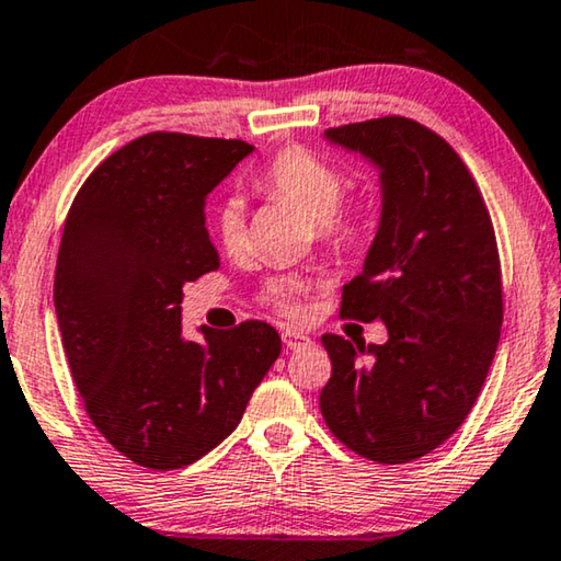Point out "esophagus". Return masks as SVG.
<instances>
[{"instance_id":"obj_1","label":"esophagus","mask_w":561,"mask_h":561,"mask_svg":"<svg viewBox=\"0 0 561 561\" xmlns=\"http://www.w3.org/2000/svg\"><path fill=\"white\" fill-rule=\"evenodd\" d=\"M280 335H283V343H286V348H290V351L310 346V335L304 333V331H298V329H283Z\"/></svg>"}]
</instances>
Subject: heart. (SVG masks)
I'll list each match as a JSON object with an SVG mask.
<instances>
[{"label": "heart", "instance_id": "heart-1", "mask_svg": "<svg viewBox=\"0 0 561 561\" xmlns=\"http://www.w3.org/2000/svg\"><path fill=\"white\" fill-rule=\"evenodd\" d=\"M263 193L280 201H288L304 210L313 220V230L318 240L329 248H348L360 238L366 228L368 203L360 195L343 197L346 178L321 154L293 145L280 150L265 165L257 178ZM215 238L222 251L230 255H240L248 245V210L240 195H230L215 210ZM308 283L296 275H280L265 283L263 300L283 313H296L300 308V293Z\"/></svg>", "mask_w": 561, "mask_h": 561}]
</instances>
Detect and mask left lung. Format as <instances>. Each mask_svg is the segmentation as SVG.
<instances>
[{
  "label": "left lung",
  "instance_id": "8db88e82",
  "mask_svg": "<svg viewBox=\"0 0 561 561\" xmlns=\"http://www.w3.org/2000/svg\"><path fill=\"white\" fill-rule=\"evenodd\" d=\"M381 170V222L341 316L383 321V346L325 333V426L376 463L442 446L479 399L502 333V265L489 210L444 137L389 115L325 130Z\"/></svg>",
  "mask_w": 561,
  "mask_h": 561
}]
</instances>
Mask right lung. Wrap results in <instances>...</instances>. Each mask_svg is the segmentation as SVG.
<instances>
[{
    "label": "right lung",
    "mask_w": 561,
    "mask_h": 561,
    "mask_svg": "<svg viewBox=\"0 0 561 561\" xmlns=\"http://www.w3.org/2000/svg\"><path fill=\"white\" fill-rule=\"evenodd\" d=\"M253 145L148 133L102 160L67 213L55 310L84 411L115 449L170 471L215 449L280 356L263 321L183 339V286L218 271L213 187Z\"/></svg>",
    "instance_id": "add662e5"
}]
</instances>
